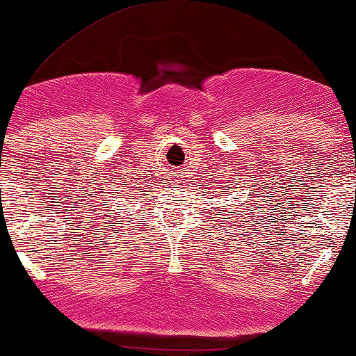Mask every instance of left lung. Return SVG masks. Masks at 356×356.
<instances>
[{"mask_svg": "<svg viewBox=\"0 0 356 356\" xmlns=\"http://www.w3.org/2000/svg\"><path fill=\"white\" fill-rule=\"evenodd\" d=\"M241 206H243V204H241ZM236 209H238V207H236ZM236 209H235V211H230L232 217H240V211H236ZM220 216H222V213H220Z\"/></svg>", "mask_w": 356, "mask_h": 356, "instance_id": "left-lung-1", "label": "left lung"}]
</instances>
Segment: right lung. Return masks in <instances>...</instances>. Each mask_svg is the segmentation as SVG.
Returning <instances> with one entry per match:
<instances>
[{
  "label": "right lung",
  "mask_w": 356,
  "mask_h": 356,
  "mask_svg": "<svg viewBox=\"0 0 356 356\" xmlns=\"http://www.w3.org/2000/svg\"><path fill=\"white\" fill-rule=\"evenodd\" d=\"M126 194H128V191H126Z\"/></svg>",
  "instance_id": "right-lung-1"
}]
</instances>
